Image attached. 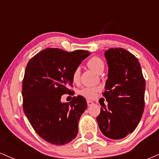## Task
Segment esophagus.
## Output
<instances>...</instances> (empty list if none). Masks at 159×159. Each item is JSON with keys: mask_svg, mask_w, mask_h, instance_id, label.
Wrapping results in <instances>:
<instances>
[{"mask_svg": "<svg viewBox=\"0 0 159 159\" xmlns=\"http://www.w3.org/2000/svg\"><path fill=\"white\" fill-rule=\"evenodd\" d=\"M87 105H88V106H90V105H92L93 104V102L92 101H90V100H87Z\"/></svg>", "mask_w": 159, "mask_h": 159, "instance_id": "1", "label": "esophagus"}]
</instances>
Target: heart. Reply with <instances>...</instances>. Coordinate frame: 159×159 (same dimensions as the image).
I'll use <instances>...</instances> for the list:
<instances>
[{"label":"heart","mask_w":159,"mask_h":159,"mask_svg":"<svg viewBox=\"0 0 159 159\" xmlns=\"http://www.w3.org/2000/svg\"><path fill=\"white\" fill-rule=\"evenodd\" d=\"M87 64L90 69H92L97 73L102 72L104 68H105V63H104L103 60L97 56H93L90 57L87 61ZM80 75H81L80 69L77 67L74 69L72 73V81L75 83H78L80 80ZM98 90H99V88L97 87H86L79 91V93L85 98H93L96 97Z\"/></svg>","instance_id":"1"}]
</instances>
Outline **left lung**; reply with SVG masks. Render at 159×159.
Instances as JSON below:
<instances>
[{
  "instance_id": "1",
  "label": "left lung",
  "mask_w": 159,
  "mask_h": 159,
  "mask_svg": "<svg viewBox=\"0 0 159 159\" xmlns=\"http://www.w3.org/2000/svg\"><path fill=\"white\" fill-rule=\"evenodd\" d=\"M108 78L102 93L108 103L96 117L98 127L107 138H124L132 133L143 115L146 82L138 58L122 48L105 52Z\"/></svg>"
}]
</instances>
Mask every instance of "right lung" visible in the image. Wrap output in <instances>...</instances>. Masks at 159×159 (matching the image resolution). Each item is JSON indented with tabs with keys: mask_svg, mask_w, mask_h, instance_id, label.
Here are the masks:
<instances>
[{
	"mask_svg": "<svg viewBox=\"0 0 159 159\" xmlns=\"http://www.w3.org/2000/svg\"><path fill=\"white\" fill-rule=\"evenodd\" d=\"M90 54L84 50L72 52L48 48L27 63L22 81L23 110L35 132L54 145L69 143L77 136L78 122L87 107L83 96L62 103L61 96L73 90L72 73Z\"/></svg>",
	"mask_w": 159,
	"mask_h": 159,
	"instance_id": "add662e5",
	"label": "right lung"
}]
</instances>
